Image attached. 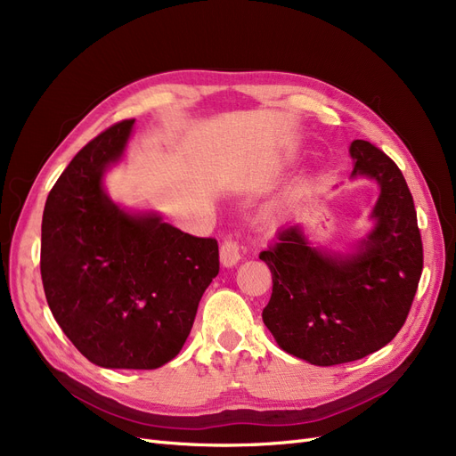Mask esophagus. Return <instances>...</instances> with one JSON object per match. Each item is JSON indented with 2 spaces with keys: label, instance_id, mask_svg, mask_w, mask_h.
Segmentation results:
<instances>
[{
  "label": "esophagus",
  "instance_id": "1",
  "mask_svg": "<svg viewBox=\"0 0 456 456\" xmlns=\"http://www.w3.org/2000/svg\"><path fill=\"white\" fill-rule=\"evenodd\" d=\"M242 256V246L237 239H225L219 246V259H222L224 266H232L240 261Z\"/></svg>",
  "mask_w": 456,
  "mask_h": 456
}]
</instances>
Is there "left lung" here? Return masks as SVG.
Instances as JSON below:
<instances>
[{"label":"left lung","instance_id":"1","mask_svg":"<svg viewBox=\"0 0 456 456\" xmlns=\"http://www.w3.org/2000/svg\"><path fill=\"white\" fill-rule=\"evenodd\" d=\"M353 175L374 178L376 229L355 256L312 248L298 225L261 251L273 273L263 322L278 346L317 366L362 359L403 327L423 273V240L411 191L396 163L368 141H353Z\"/></svg>","mask_w":456,"mask_h":456}]
</instances>
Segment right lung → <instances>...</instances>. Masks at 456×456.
I'll return each mask as SVG.
<instances>
[{
    "mask_svg": "<svg viewBox=\"0 0 456 456\" xmlns=\"http://www.w3.org/2000/svg\"><path fill=\"white\" fill-rule=\"evenodd\" d=\"M134 120L99 133L46 197L41 278L67 338L103 368L154 370L178 355L199 300L219 273L216 239L156 216H129L101 176L122 156Z\"/></svg>",
    "mask_w": 456,
    "mask_h": 456,
    "instance_id": "1",
    "label": "right lung"
}]
</instances>
